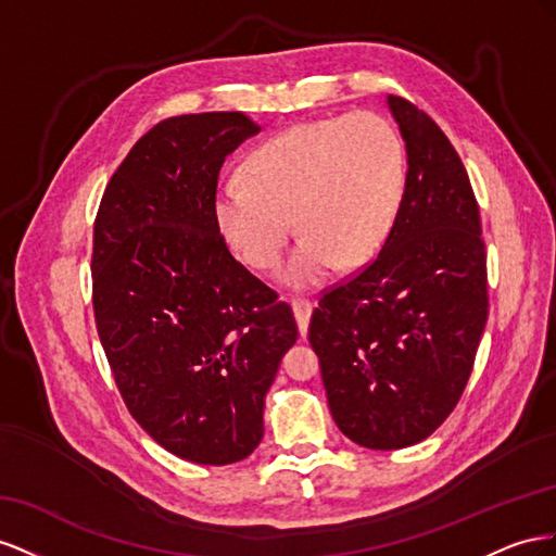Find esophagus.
<instances>
[{"mask_svg": "<svg viewBox=\"0 0 556 556\" xmlns=\"http://www.w3.org/2000/svg\"><path fill=\"white\" fill-rule=\"evenodd\" d=\"M291 307H293V314H295L300 336H307V326H309V316H312V303H309V300H305V298H295V300H291Z\"/></svg>", "mask_w": 556, "mask_h": 556, "instance_id": "34e87169", "label": "esophagus"}]
</instances>
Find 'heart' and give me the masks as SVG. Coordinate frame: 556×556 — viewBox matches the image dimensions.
I'll return each mask as SVG.
<instances>
[{
	"label": "heart",
	"instance_id": "heart-1",
	"mask_svg": "<svg viewBox=\"0 0 556 556\" xmlns=\"http://www.w3.org/2000/svg\"><path fill=\"white\" fill-rule=\"evenodd\" d=\"M405 174L403 139L375 111L307 121L253 149L242 181L218 188L214 214L237 256L261 273L279 263L295 224L300 240L279 277L309 289L382 249Z\"/></svg>",
	"mask_w": 556,
	"mask_h": 556
}]
</instances>
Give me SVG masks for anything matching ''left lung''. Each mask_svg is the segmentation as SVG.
I'll return each instance as SVG.
<instances>
[{
    "instance_id": "1",
    "label": "left lung",
    "mask_w": 556,
    "mask_h": 556,
    "mask_svg": "<svg viewBox=\"0 0 556 556\" xmlns=\"http://www.w3.org/2000/svg\"><path fill=\"white\" fill-rule=\"evenodd\" d=\"M407 151L382 251L312 312L330 415L368 450L431 435L468 384L486 324V251L468 172L438 123L389 94Z\"/></svg>"
}]
</instances>
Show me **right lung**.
Instances as JSON below:
<instances>
[{"label":"right lung","mask_w":556,"mask_h":556,"mask_svg":"<svg viewBox=\"0 0 556 556\" xmlns=\"http://www.w3.org/2000/svg\"><path fill=\"white\" fill-rule=\"evenodd\" d=\"M261 128L242 111L165 118L106 184L92 230V309L125 407L202 466L263 440L265 393L298 340L289 303L232 258L214 214L226 157Z\"/></svg>","instance_id":"1"}]
</instances>
